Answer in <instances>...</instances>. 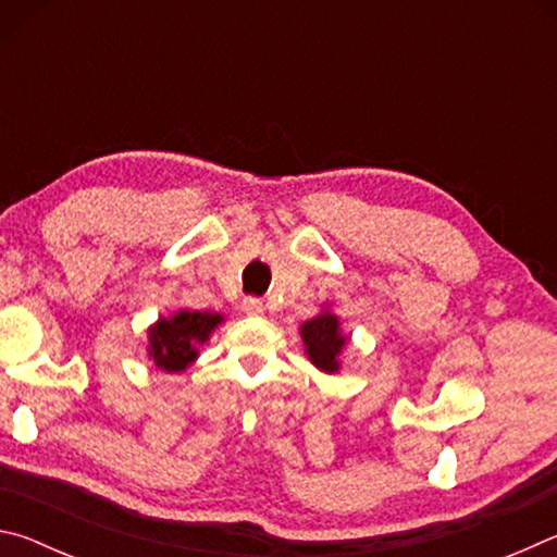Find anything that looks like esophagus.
<instances>
[{
  "label": "esophagus",
  "instance_id": "obj_1",
  "mask_svg": "<svg viewBox=\"0 0 557 557\" xmlns=\"http://www.w3.org/2000/svg\"><path fill=\"white\" fill-rule=\"evenodd\" d=\"M243 312L248 314V317H260V314H265V305H262L260 299H256V297H245L243 299Z\"/></svg>",
  "mask_w": 557,
  "mask_h": 557
}]
</instances>
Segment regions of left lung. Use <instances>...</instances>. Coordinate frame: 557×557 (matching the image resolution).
Listing matches in <instances>:
<instances>
[{
  "instance_id": "left-lung-1",
  "label": "left lung",
  "mask_w": 557,
  "mask_h": 557,
  "mask_svg": "<svg viewBox=\"0 0 557 557\" xmlns=\"http://www.w3.org/2000/svg\"><path fill=\"white\" fill-rule=\"evenodd\" d=\"M305 356L312 361L314 369L322 373H338L344 366V354L348 348V338L342 329V319L332 312V305H322L319 314L307 319L299 326Z\"/></svg>"
}]
</instances>
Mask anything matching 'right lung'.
I'll list each match as a JSON object with an SVG mask.
<instances>
[{"instance_id":"right-lung-1","label":"right lung","mask_w":557,"mask_h":557,"mask_svg":"<svg viewBox=\"0 0 557 557\" xmlns=\"http://www.w3.org/2000/svg\"><path fill=\"white\" fill-rule=\"evenodd\" d=\"M225 322L219 312L199 309H176L169 317H159L147 329V356L157 369L166 373H184L196 363L199 348L209 342L215 329Z\"/></svg>"}]
</instances>
